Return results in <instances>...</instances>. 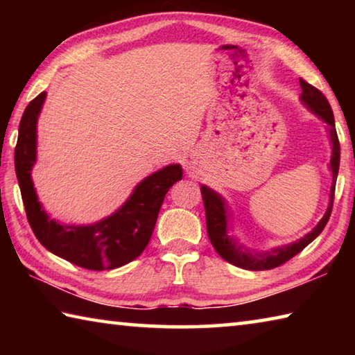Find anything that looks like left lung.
Returning a JSON list of instances; mask_svg holds the SVG:
<instances>
[{"label": "left lung", "instance_id": "left-lung-1", "mask_svg": "<svg viewBox=\"0 0 355 355\" xmlns=\"http://www.w3.org/2000/svg\"><path fill=\"white\" fill-rule=\"evenodd\" d=\"M302 94H300V101L307 107L310 112H313L318 119L324 120L327 123V131L330 137V146H332V156H330L329 169L332 172V184H330L329 194V205L326 213L318 222L315 228L309 232L307 235L302 236L297 241L272 248L271 250H255L244 245L239 239L228 230V218H230V208H228L227 200L219 192L208 188L207 184H202V197L203 205H205L207 213V230L208 238L211 241L216 252L224 258L225 261L235 264L238 268L248 269V271H268L274 269L290 260L294 255H297L300 250H304L313 239L324 230L327 220L332 213L334 196H335V183L336 175H338L340 167V142L335 130V119L332 107H330L327 98L318 91L316 87L311 86L307 81L299 80Z\"/></svg>", "mask_w": 355, "mask_h": 355}]
</instances>
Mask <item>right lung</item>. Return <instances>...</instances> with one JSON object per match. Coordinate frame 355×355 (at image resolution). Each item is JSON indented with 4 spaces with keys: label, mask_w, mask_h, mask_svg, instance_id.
<instances>
[{
    "label": "right lung",
    "mask_w": 355,
    "mask_h": 355,
    "mask_svg": "<svg viewBox=\"0 0 355 355\" xmlns=\"http://www.w3.org/2000/svg\"><path fill=\"white\" fill-rule=\"evenodd\" d=\"M46 92L26 106L15 147V172L28 222L35 238L51 254L91 271L116 269L136 260L152 238L167 191L183 177L180 164H169L136 184L122 207L87 225L61 224L51 219L37 197L31 177L37 161V120Z\"/></svg>",
    "instance_id": "add662e5"
}]
</instances>
